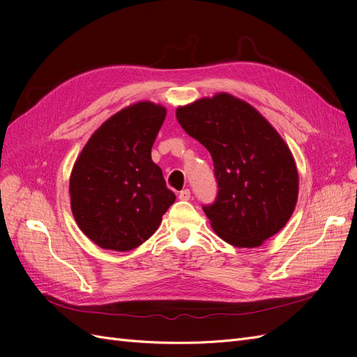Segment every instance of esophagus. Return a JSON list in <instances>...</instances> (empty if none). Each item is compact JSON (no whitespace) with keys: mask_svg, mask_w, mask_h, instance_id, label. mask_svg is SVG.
Here are the masks:
<instances>
[{"mask_svg":"<svg viewBox=\"0 0 357 357\" xmlns=\"http://www.w3.org/2000/svg\"><path fill=\"white\" fill-rule=\"evenodd\" d=\"M178 198L181 201H189L190 199V190L189 189H183L180 193H178Z\"/></svg>","mask_w":357,"mask_h":357,"instance_id":"esophagus-1","label":"esophagus"}]
</instances>
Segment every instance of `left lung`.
<instances>
[{"instance_id":"obj_1","label":"left lung","mask_w":357,"mask_h":357,"mask_svg":"<svg viewBox=\"0 0 357 357\" xmlns=\"http://www.w3.org/2000/svg\"><path fill=\"white\" fill-rule=\"evenodd\" d=\"M176 116L213 158L219 192L202 207L213 231L231 245L253 248L283 229L298 201L299 176L274 126L225 92L181 105Z\"/></svg>"}]
</instances>
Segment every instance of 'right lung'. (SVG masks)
<instances>
[{"label": "right lung", "instance_id": "add662e5", "mask_svg": "<svg viewBox=\"0 0 357 357\" xmlns=\"http://www.w3.org/2000/svg\"><path fill=\"white\" fill-rule=\"evenodd\" d=\"M167 109L125 107L96 129L70 177L71 211L82 232L105 250L128 252L152 236L176 195L152 160Z\"/></svg>", "mask_w": 357, "mask_h": 357}]
</instances>
